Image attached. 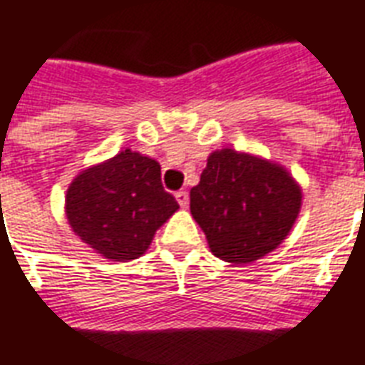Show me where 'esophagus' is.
<instances>
[{
	"mask_svg": "<svg viewBox=\"0 0 365 365\" xmlns=\"http://www.w3.org/2000/svg\"><path fill=\"white\" fill-rule=\"evenodd\" d=\"M176 201L180 202V207H182V208H187L189 193L185 191V189H180V191H176Z\"/></svg>",
	"mask_w": 365,
	"mask_h": 365,
	"instance_id": "esophagus-1",
	"label": "esophagus"
}]
</instances>
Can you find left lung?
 <instances>
[{
	"label": "left lung",
	"mask_w": 365,
	"mask_h": 365,
	"mask_svg": "<svg viewBox=\"0 0 365 365\" xmlns=\"http://www.w3.org/2000/svg\"><path fill=\"white\" fill-rule=\"evenodd\" d=\"M189 199L214 255L226 262L247 264L287 237L302 195L282 166L222 149L208 157Z\"/></svg>",
	"instance_id": "obj_1"
}]
</instances>
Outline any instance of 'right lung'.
<instances>
[{
	"instance_id": "obj_1",
	"label": "right lung",
	"mask_w": 365,
	"mask_h": 365,
	"mask_svg": "<svg viewBox=\"0 0 365 365\" xmlns=\"http://www.w3.org/2000/svg\"><path fill=\"white\" fill-rule=\"evenodd\" d=\"M178 208L163 187L160 164L130 149L83 170L66 191V218L74 233L118 262L141 257Z\"/></svg>"
}]
</instances>
